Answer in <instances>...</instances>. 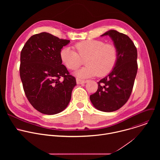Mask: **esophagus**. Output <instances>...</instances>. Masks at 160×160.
<instances>
[{
	"label": "esophagus",
	"instance_id": "obj_1",
	"mask_svg": "<svg viewBox=\"0 0 160 160\" xmlns=\"http://www.w3.org/2000/svg\"><path fill=\"white\" fill-rule=\"evenodd\" d=\"M76 81H77V84H83V83H85L87 82L86 80H81V79L78 78L76 79Z\"/></svg>",
	"mask_w": 160,
	"mask_h": 160
}]
</instances>
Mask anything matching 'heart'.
<instances>
[{
    "label": "heart",
    "instance_id": "obj_1",
    "mask_svg": "<svg viewBox=\"0 0 160 160\" xmlns=\"http://www.w3.org/2000/svg\"><path fill=\"white\" fill-rule=\"evenodd\" d=\"M77 52L70 47H64L60 51V58L70 70H75L86 59V66L76 71L75 74L80 78L98 75L103 77L110 73L118 59V50L112 43H106L101 40H87L75 45Z\"/></svg>",
    "mask_w": 160,
    "mask_h": 160
}]
</instances>
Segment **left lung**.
I'll return each instance as SVG.
<instances>
[{
  "instance_id": "left-lung-1",
  "label": "left lung",
  "mask_w": 160,
  "mask_h": 160,
  "mask_svg": "<svg viewBox=\"0 0 160 160\" xmlns=\"http://www.w3.org/2000/svg\"><path fill=\"white\" fill-rule=\"evenodd\" d=\"M106 35L118 50V59L111 72L98 82V89L90 99L97 109L112 112L122 108L130 96L138 72V51L127 35L110 30L101 37Z\"/></svg>"
}]
</instances>
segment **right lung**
Segmentation results:
<instances>
[{
	"label": "right lung",
	"mask_w": 160,
	"mask_h": 160,
	"mask_svg": "<svg viewBox=\"0 0 160 160\" xmlns=\"http://www.w3.org/2000/svg\"><path fill=\"white\" fill-rule=\"evenodd\" d=\"M70 42L42 32L32 36L21 50L19 73L25 95L32 106L45 115L65 109L77 85L60 58L61 49Z\"/></svg>",
	"instance_id": "right-lung-1"
}]
</instances>
